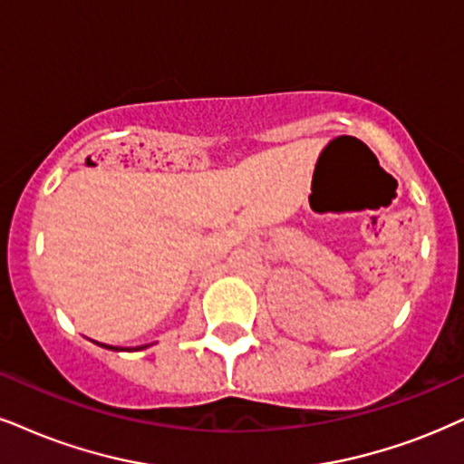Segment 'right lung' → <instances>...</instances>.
Instances as JSON below:
<instances>
[{"label": "right lung", "instance_id": "obj_1", "mask_svg": "<svg viewBox=\"0 0 464 464\" xmlns=\"http://www.w3.org/2000/svg\"><path fill=\"white\" fill-rule=\"evenodd\" d=\"M101 347L111 349V351H121V349H117V347H111V344H101ZM145 347H148V344H145ZM145 347H137V349H145Z\"/></svg>", "mask_w": 464, "mask_h": 464}]
</instances>
